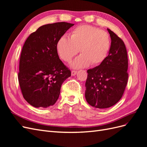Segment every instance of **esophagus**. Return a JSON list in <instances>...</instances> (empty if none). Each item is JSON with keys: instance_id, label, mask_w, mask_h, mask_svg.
I'll return each mask as SVG.
<instances>
[{"instance_id": "obj_1", "label": "esophagus", "mask_w": 147, "mask_h": 147, "mask_svg": "<svg viewBox=\"0 0 147 147\" xmlns=\"http://www.w3.org/2000/svg\"><path fill=\"white\" fill-rule=\"evenodd\" d=\"M77 71L76 70H72V72H71V74H72V76H74V75H75L77 74Z\"/></svg>"}]
</instances>
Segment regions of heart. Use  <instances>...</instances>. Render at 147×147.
Instances as JSON below:
<instances>
[{"mask_svg":"<svg viewBox=\"0 0 147 147\" xmlns=\"http://www.w3.org/2000/svg\"><path fill=\"white\" fill-rule=\"evenodd\" d=\"M111 48V38L104 30L90 25H81L74 28L70 37L62 36L56 44L57 51L63 61H71L79 52L80 55L72 63L79 69L88 65H99L107 57Z\"/></svg>","mask_w":147,"mask_h":147,"instance_id":"1","label":"heart"}]
</instances>
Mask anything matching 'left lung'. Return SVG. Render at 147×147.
<instances>
[{"instance_id": "8db88e82", "label": "left lung", "mask_w": 147, "mask_h": 147, "mask_svg": "<svg viewBox=\"0 0 147 147\" xmlns=\"http://www.w3.org/2000/svg\"><path fill=\"white\" fill-rule=\"evenodd\" d=\"M111 38L109 55L99 66L87 70L85 98L90 105L109 108L121 99L128 80V59L124 43L107 29Z\"/></svg>"}]
</instances>
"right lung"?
<instances>
[{
	"label": "right lung",
	"mask_w": 147,
	"mask_h": 147,
	"mask_svg": "<svg viewBox=\"0 0 147 147\" xmlns=\"http://www.w3.org/2000/svg\"><path fill=\"white\" fill-rule=\"evenodd\" d=\"M74 25L65 22L43 25L26 39L21 53L18 81L24 99L34 107L54 105L62 84L71 76L59 59L56 44Z\"/></svg>",
	"instance_id": "add662e5"
}]
</instances>
